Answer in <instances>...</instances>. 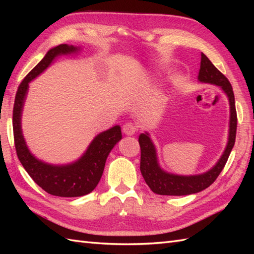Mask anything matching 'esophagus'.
Wrapping results in <instances>:
<instances>
[{
	"instance_id": "obj_1",
	"label": "esophagus",
	"mask_w": 254,
	"mask_h": 254,
	"mask_svg": "<svg viewBox=\"0 0 254 254\" xmlns=\"http://www.w3.org/2000/svg\"><path fill=\"white\" fill-rule=\"evenodd\" d=\"M122 130H123V133H126L127 135H133V134L137 131V127L134 123L127 122L123 124Z\"/></svg>"
}]
</instances>
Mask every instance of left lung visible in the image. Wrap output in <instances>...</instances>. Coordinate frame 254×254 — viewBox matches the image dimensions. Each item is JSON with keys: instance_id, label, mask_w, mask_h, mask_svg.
<instances>
[{"instance_id": "obj_1", "label": "left lung", "mask_w": 254, "mask_h": 254, "mask_svg": "<svg viewBox=\"0 0 254 254\" xmlns=\"http://www.w3.org/2000/svg\"><path fill=\"white\" fill-rule=\"evenodd\" d=\"M198 80L203 83L214 84L222 87L228 96L230 105V121H229V137L228 143L222 157L212 169L198 176H177L165 172L160 169L156 157V149L150 141L148 134H141L138 136V143L141 146V172L145 182L154 193L160 195H188L197 193L208 188L217 179L220 172L227 163L228 157L236 141L237 132V111L235 105V95L228 78L215 67L209 59L202 53L201 67L198 72Z\"/></svg>"}]
</instances>
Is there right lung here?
<instances>
[{
	"label": "right lung",
	"instance_id": "add662e5",
	"mask_svg": "<svg viewBox=\"0 0 254 254\" xmlns=\"http://www.w3.org/2000/svg\"><path fill=\"white\" fill-rule=\"evenodd\" d=\"M77 51V48L60 45L47 52L45 58L26 75L16 91L13 108V132L16 153L25 170L38 186L56 196L75 197L90 193L98 185L104 172L106 159L113 146L122 138L119 126L98 134L83 157L66 166H52L42 163L30 154L21 134L20 117L28 83L50 65L57 56Z\"/></svg>",
	"mask_w": 254,
	"mask_h": 254
}]
</instances>
